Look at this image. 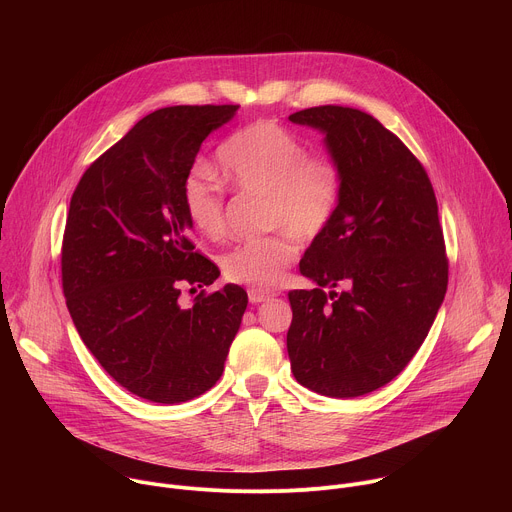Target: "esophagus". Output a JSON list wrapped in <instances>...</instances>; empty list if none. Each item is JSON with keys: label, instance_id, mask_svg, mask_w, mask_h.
<instances>
[{"label": "esophagus", "instance_id": "obj_1", "mask_svg": "<svg viewBox=\"0 0 512 512\" xmlns=\"http://www.w3.org/2000/svg\"><path fill=\"white\" fill-rule=\"evenodd\" d=\"M275 294H269V291H259V289H249V302L251 304H261V302H267L271 300Z\"/></svg>", "mask_w": 512, "mask_h": 512}]
</instances>
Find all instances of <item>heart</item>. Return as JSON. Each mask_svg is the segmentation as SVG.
Instances as JSON below:
<instances>
[{
    "instance_id": "1",
    "label": "heart",
    "mask_w": 512,
    "mask_h": 512,
    "mask_svg": "<svg viewBox=\"0 0 512 512\" xmlns=\"http://www.w3.org/2000/svg\"><path fill=\"white\" fill-rule=\"evenodd\" d=\"M218 168L239 194L263 196V231L281 229L225 253L223 275L259 291L271 289L298 255L293 237L310 243L332 223L342 172L332 156L308 154L304 139L275 121L235 131L218 150ZM182 198L190 225L202 237L216 241L225 235V186L208 168L198 166L188 174Z\"/></svg>"
}]
</instances>
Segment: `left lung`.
<instances>
[{
    "instance_id": "left-lung-1",
    "label": "left lung",
    "mask_w": 512,
    "mask_h": 512,
    "mask_svg": "<svg viewBox=\"0 0 512 512\" xmlns=\"http://www.w3.org/2000/svg\"><path fill=\"white\" fill-rule=\"evenodd\" d=\"M289 121L324 133L342 172L332 223L300 261L318 287L287 294L291 373L320 395L360 397L407 367L444 302L437 200L419 160L373 115L322 105ZM336 284L340 295L321 289Z\"/></svg>"
}]
</instances>
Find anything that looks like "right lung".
<instances>
[{
	"instance_id": "1",
	"label": "right lung",
	"mask_w": 512,
	"mask_h": 512,
	"mask_svg": "<svg viewBox=\"0 0 512 512\" xmlns=\"http://www.w3.org/2000/svg\"><path fill=\"white\" fill-rule=\"evenodd\" d=\"M239 105H176L137 121L95 160L70 198L62 289L72 322L101 367L129 393L184 403L225 371L247 310L227 283L180 306L182 285L221 271L194 251L182 188L202 141Z\"/></svg>"
}]
</instances>
